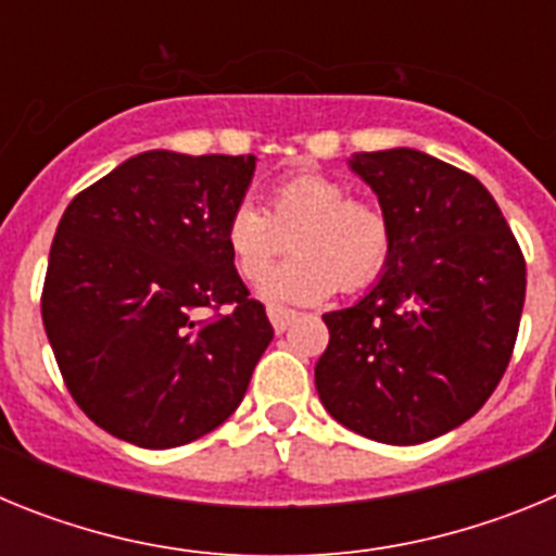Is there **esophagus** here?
I'll return each instance as SVG.
<instances>
[{
    "mask_svg": "<svg viewBox=\"0 0 556 556\" xmlns=\"http://www.w3.org/2000/svg\"><path fill=\"white\" fill-rule=\"evenodd\" d=\"M267 317H269V323H273L275 331L283 333L294 323L298 312H292V308H283V306H267Z\"/></svg>",
    "mask_w": 556,
    "mask_h": 556,
    "instance_id": "34e87169",
    "label": "esophagus"
}]
</instances>
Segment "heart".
Instances as JSON below:
<instances>
[{
  "mask_svg": "<svg viewBox=\"0 0 556 556\" xmlns=\"http://www.w3.org/2000/svg\"><path fill=\"white\" fill-rule=\"evenodd\" d=\"M225 248L244 281H262L286 252L295 255L262 283L267 301L314 303L333 289L356 292L384 273L392 255V223L384 205L351 198L342 180L298 172L267 191V211L233 205L225 219Z\"/></svg>",
  "mask_w": 556,
  "mask_h": 556,
  "instance_id": "heart-1",
  "label": "heart"
}]
</instances>
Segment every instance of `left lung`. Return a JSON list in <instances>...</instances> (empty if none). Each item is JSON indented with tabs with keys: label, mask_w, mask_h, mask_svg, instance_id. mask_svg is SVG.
I'll list each match as a JSON object with an SVG mask.
<instances>
[{
	"label": "left lung",
	"mask_w": 556,
	"mask_h": 556,
	"mask_svg": "<svg viewBox=\"0 0 556 556\" xmlns=\"http://www.w3.org/2000/svg\"><path fill=\"white\" fill-rule=\"evenodd\" d=\"M392 223L381 281L351 308L323 314L314 367L323 406L376 443L417 445L484 406L513 358L527 262L484 186L426 152H356Z\"/></svg>",
	"instance_id": "1"
}]
</instances>
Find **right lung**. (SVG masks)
<instances>
[{"mask_svg": "<svg viewBox=\"0 0 556 556\" xmlns=\"http://www.w3.org/2000/svg\"><path fill=\"white\" fill-rule=\"evenodd\" d=\"M253 169V155L150 150L63 211L41 317L75 404L108 434L178 448L242 404L273 342L223 236Z\"/></svg>", "mask_w": 556, "mask_h": 556, "instance_id": "1", "label": "right lung"}]
</instances>
